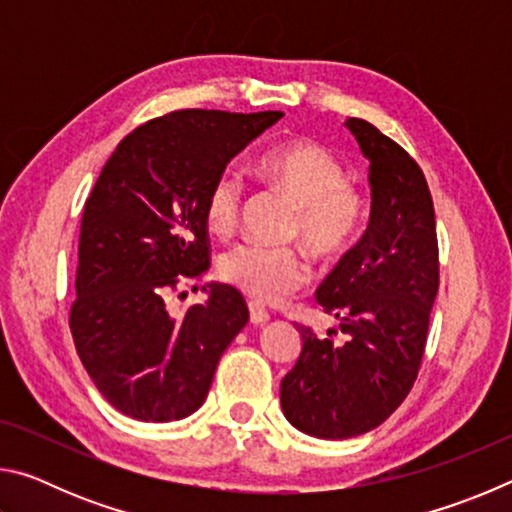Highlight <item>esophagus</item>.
Listing matches in <instances>:
<instances>
[{"instance_id": "34e87169", "label": "esophagus", "mask_w": 512, "mask_h": 512, "mask_svg": "<svg viewBox=\"0 0 512 512\" xmlns=\"http://www.w3.org/2000/svg\"><path fill=\"white\" fill-rule=\"evenodd\" d=\"M248 311H250V323L253 325H264L268 320V311L262 305H257V302H250Z\"/></svg>"}]
</instances>
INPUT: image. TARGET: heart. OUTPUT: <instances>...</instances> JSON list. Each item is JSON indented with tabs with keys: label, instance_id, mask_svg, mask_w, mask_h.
Instances as JSON below:
<instances>
[{
	"label": "heart",
	"instance_id": "b5f03b06",
	"mask_svg": "<svg viewBox=\"0 0 512 512\" xmlns=\"http://www.w3.org/2000/svg\"><path fill=\"white\" fill-rule=\"evenodd\" d=\"M257 169L268 183L282 189L298 205L293 235L302 237L320 259L350 253L366 228V198L348 183L343 162L325 146L296 140L266 151ZM244 203V178L223 169L205 194L203 216L216 237L235 232ZM219 275L230 287L262 305H275L305 287L311 264L296 246L237 244L219 259Z\"/></svg>",
	"mask_w": 512,
	"mask_h": 512
}]
</instances>
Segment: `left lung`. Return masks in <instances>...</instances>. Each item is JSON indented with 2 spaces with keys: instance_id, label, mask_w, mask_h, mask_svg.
<instances>
[{
  "instance_id": "obj_1",
  "label": "left lung",
  "mask_w": 512,
  "mask_h": 512,
  "mask_svg": "<svg viewBox=\"0 0 512 512\" xmlns=\"http://www.w3.org/2000/svg\"><path fill=\"white\" fill-rule=\"evenodd\" d=\"M370 160L368 230L316 291L345 334L298 325L302 350L280 386L282 411L309 436L343 440L379 427L418 379L440 284L436 214L409 153L366 119L345 121Z\"/></svg>"
}]
</instances>
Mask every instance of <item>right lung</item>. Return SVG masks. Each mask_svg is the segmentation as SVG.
I'll return each mask as SVG.
<instances>
[{"label": "right lung", "instance_id": "obj_1", "mask_svg": "<svg viewBox=\"0 0 512 512\" xmlns=\"http://www.w3.org/2000/svg\"><path fill=\"white\" fill-rule=\"evenodd\" d=\"M280 117L176 110L137 126L103 164L81 216L69 329L94 386L124 415H192L248 323L244 296L228 284H210L207 302L183 316L167 302L210 268L203 205L212 180Z\"/></svg>", "mask_w": 512, "mask_h": 512}]
</instances>
